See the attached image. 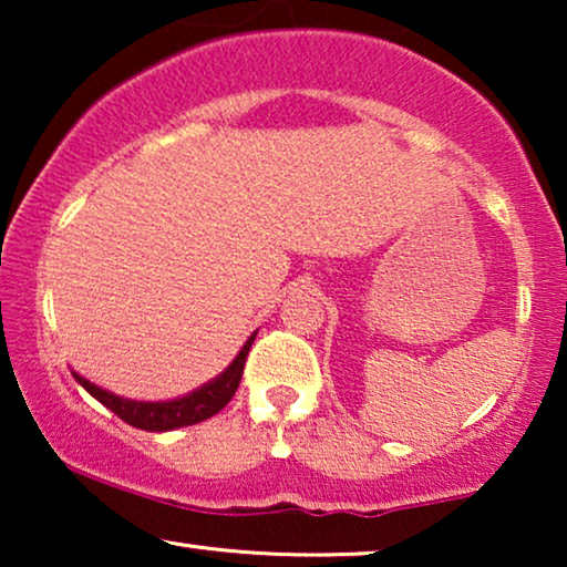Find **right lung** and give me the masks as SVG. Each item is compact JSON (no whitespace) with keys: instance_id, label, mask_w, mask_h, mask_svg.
Wrapping results in <instances>:
<instances>
[{"instance_id":"obj_1","label":"right lung","mask_w":567,"mask_h":567,"mask_svg":"<svg viewBox=\"0 0 567 567\" xmlns=\"http://www.w3.org/2000/svg\"><path fill=\"white\" fill-rule=\"evenodd\" d=\"M258 332H252L250 338L245 340L243 351L235 355V361L229 363L227 369L221 371L219 377L212 379V382L198 386L185 394V398L177 400H165V402H142V400H128V398H118V394L103 390V386L92 384L90 379H84L72 371L76 382H80L84 390H87L92 398L97 402H103L107 410H113L121 421H126L128 425L142 431H173V429H183V425H193L206 421L219 413V410L227 405V402L235 398L239 379H243L245 371V359L250 353V346Z\"/></svg>"}]
</instances>
